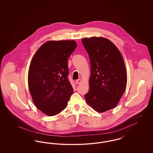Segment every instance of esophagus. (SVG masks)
Listing matches in <instances>:
<instances>
[{
  "instance_id": "esophagus-1",
  "label": "esophagus",
  "mask_w": 153,
  "mask_h": 153,
  "mask_svg": "<svg viewBox=\"0 0 153 153\" xmlns=\"http://www.w3.org/2000/svg\"><path fill=\"white\" fill-rule=\"evenodd\" d=\"M81 82V79H78V80H77L76 81V84H80Z\"/></svg>"
}]
</instances>
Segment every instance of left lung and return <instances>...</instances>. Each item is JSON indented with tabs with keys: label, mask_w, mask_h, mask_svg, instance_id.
<instances>
[{
	"label": "left lung",
	"mask_w": 153,
	"mask_h": 153,
	"mask_svg": "<svg viewBox=\"0 0 153 153\" xmlns=\"http://www.w3.org/2000/svg\"><path fill=\"white\" fill-rule=\"evenodd\" d=\"M91 62L89 90L84 95L89 105L98 112L115 108L123 95L127 73L117 46L103 37L82 39Z\"/></svg>",
	"instance_id": "1"
}]
</instances>
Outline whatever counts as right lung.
<instances>
[{
	"label": "right lung",
	"instance_id": "obj_1",
	"mask_svg": "<svg viewBox=\"0 0 153 153\" xmlns=\"http://www.w3.org/2000/svg\"><path fill=\"white\" fill-rule=\"evenodd\" d=\"M76 47L74 41H49L32 58L28 73L30 92L36 108L48 116L65 109L73 94L68 79V59Z\"/></svg>",
	"mask_w": 153,
	"mask_h": 153
}]
</instances>
